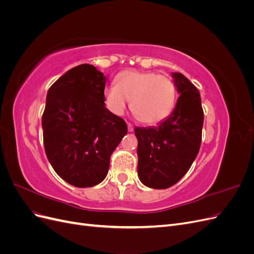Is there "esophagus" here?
<instances>
[{
    "label": "esophagus",
    "instance_id": "34e87169",
    "mask_svg": "<svg viewBox=\"0 0 254 254\" xmlns=\"http://www.w3.org/2000/svg\"><path fill=\"white\" fill-rule=\"evenodd\" d=\"M127 127H128V132H132L133 131V126L131 124H128Z\"/></svg>",
    "mask_w": 254,
    "mask_h": 254
}]
</instances>
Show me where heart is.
Returning a JSON list of instances; mask_svg holds the SVG:
<instances>
[{
  "mask_svg": "<svg viewBox=\"0 0 254 254\" xmlns=\"http://www.w3.org/2000/svg\"><path fill=\"white\" fill-rule=\"evenodd\" d=\"M117 84L104 91L105 104L113 114L122 115L131 101L133 114L144 124L156 125L170 117L176 103V87L171 78L153 72L123 71Z\"/></svg>",
  "mask_w": 254,
  "mask_h": 254,
  "instance_id": "b5f03b06",
  "label": "heart"
}]
</instances>
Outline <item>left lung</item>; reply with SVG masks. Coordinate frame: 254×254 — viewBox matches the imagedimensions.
<instances>
[{
    "label": "left lung",
    "mask_w": 254,
    "mask_h": 254,
    "mask_svg": "<svg viewBox=\"0 0 254 254\" xmlns=\"http://www.w3.org/2000/svg\"><path fill=\"white\" fill-rule=\"evenodd\" d=\"M180 94L170 117L158 126L135 127L137 176L144 186L163 190L178 182L196 159L201 143L200 93L181 73H172Z\"/></svg>",
    "instance_id": "1"
}]
</instances>
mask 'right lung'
<instances>
[{"label":"right lung","instance_id":"right-lung-1","mask_svg":"<svg viewBox=\"0 0 254 254\" xmlns=\"http://www.w3.org/2000/svg\"><path fill=\"white\" fill-rule=\"evenodd\" d=\"M106 76L91 64L64 73L48 91L43 142L54 171L76 188H91L108 174L110 157L127 133L125 121L105 107Z\"/></svg>","mask_w":254,"mask_h":254}]
</instances>
